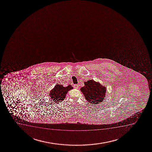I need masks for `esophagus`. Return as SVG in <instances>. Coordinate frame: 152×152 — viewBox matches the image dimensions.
I'll return each mask as SVG.
<instances>
[{
	"label": "esophagus",
	"instance_id": "34e87169",
	"mask_svg": "<svg viewBox=\"0 0 152 152\" xmlns=\"http://www.w3.org/2000/svg\"><path fill=\"white\" fill-rule=\"evenodd\" d=\"M74 88H78V84H74Z\"/></svg>",
	"mask_w": 152,
	"mask_h": 152
}]
</instances>
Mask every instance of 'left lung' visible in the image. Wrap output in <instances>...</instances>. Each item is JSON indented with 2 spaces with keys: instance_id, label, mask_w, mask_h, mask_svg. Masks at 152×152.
Returning <instances> with one entry per match:
<instances>
[{
  "instance_id": "1",
  "label": "left lung",
  "mask_w": 152,
  "mask_h": 152,
  "mask_svg": "<svg viewBox=\"0 0 152 152\" xmlns=\"http://www.w3.org/2000/svg\"><path fill=\"white\" fill-rule=\"evenodd\" d=\"M86 100L91 104L100 103L104 100L105 96V87L101 86L99 82L93 80L84 82V86L81 88Z\"/></svg>"
}]
</instances>
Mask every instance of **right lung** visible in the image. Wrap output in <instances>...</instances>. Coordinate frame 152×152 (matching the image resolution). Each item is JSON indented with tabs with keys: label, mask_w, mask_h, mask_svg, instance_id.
<instances>
[{
	"label": "right lung",
	"mask_w": 152,
	"mask_h": 152,
	"mask_svg": "<svg viewBox=\"0 0 152 152\" xmlns=\"http://www.w3.org/2000/svg\"><path fill=\"white\" fill-rule=\"evenodd\" d=\"M72 88L73 87H72L71 85L64 87L63 85L57 84L50 91V96L51 98V100H53L55 103L62 102V101L66 98L68 91Z\"/></svg>",
	"instance_id": "obj_1"
}]
</instances>
